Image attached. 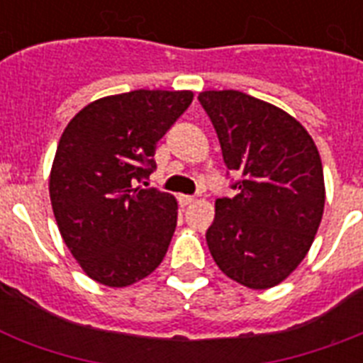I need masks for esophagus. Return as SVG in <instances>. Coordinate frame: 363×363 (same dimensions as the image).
I'll use <instances>...</instances> for the list:
<instances>
[{
    "label": "esophagus",
    "instance_id": "1",
    "mask_svg": "<svg viewBox=\"0 0 363 363\" xmlns=\"http://www.w3.org/2000/svg\"><path fill=\"white\" fill-rule=\"evenodd\" d=\"M179 203L181 205L194 203V196H179Z\"/></svg>",
    "mask_w": 363,
    "mask_h": 363
}]
</instances>
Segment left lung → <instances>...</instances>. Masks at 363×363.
I'll return each instance as SVG.
<instances>
[{
    "instance_id": "obj_1",
    "label": "left lung",
    "mask_w": 363,
    "mask_h": 363,
    "mask_svg": "<svg viewBox=\"0 0 363 363\" xmlns=\"http://www.w3.org/2000/svg\"><path fill=\"white\" fill-rule=\"evenodd\" d=\"M220 141L228 169L241 171L235 198H218L205 233L230 279L265 290L309 252L324 213V173L313 137L294 116L238 90L198 96Z\"/></svg>"
}]
</instances>
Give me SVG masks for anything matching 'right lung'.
I'll return each instance as SVG.
<instances>
[{"instance_id": "obj_1", "label": "right lung", "mask_w": 363, "mask_h": 363, "mask_svg": "<svg viewBox=\"0 0 363 363\" xmlns=\"http://www.w3.org/2000/svg\"><path fill=\"white\" fill-rule=\"evenodd\" d=\"M190 90H133L79 111L60 137L50 201L64 242L90 279L130 286L164 259L177 199L137 186L156 169V145L192 104Z\"/></svg>"}]
</instances>
